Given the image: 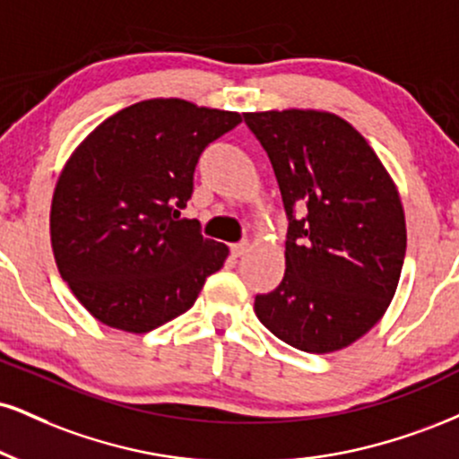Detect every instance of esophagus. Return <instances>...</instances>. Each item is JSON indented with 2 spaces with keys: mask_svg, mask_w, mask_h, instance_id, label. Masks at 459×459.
<instances>
[{
  "mask_svg": "<svg viewBox=\"0 0 459 459\" xmlns=\"http://www.w3.org/2000/svg\"><path fill=\"white\" fill-rule=\"evenodd\" d=\"M247 247H250V244H247V241H241V244L230 246V254H233L235 258H239V256H244V254L247 252Z\"/></svg>",
  "mask_w": 459,
  "mask_h": 459,
  "instance_id": "obj_1",
  "label": "esophagus"
}]
</instances>
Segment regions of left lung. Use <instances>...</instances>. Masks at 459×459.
Masks as SVG:
<instances>
[{
	"label": "left lung",
	"instance_id": "1",
	"mask_svg": "<svg viewBox=\"0 0 459 459\" xmlns=\"http://www.w3.org/2000/svg\"><path fill=\"white\" fill-rule=\"evenodd\" d=\"M244 119L272 160L289 215L284 278L256 295L254 312L299 351L346 349L383 318L400 282L406 220L394 179L338 115L289 108Z\"/></svg>",
	"mask_w": 459,
	"mask_h": 459
}]
</instances>
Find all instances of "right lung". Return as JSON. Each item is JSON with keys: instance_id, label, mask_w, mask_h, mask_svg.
Returning a JSON list of instances; mask_svg holds the SVG:
<instances>
[{"instance_id": "1", "label": "right lung", "mask_w": 459, "mask_h": 459, "mask_svg": "<svg viewBox=\"0 0 459 459\" xmlns=\"http://www.w3.org/2000/svg\"><path fill=\"white\" fill-rule=\"evenodd\" d=\"M241 115L153 98L104 119L74 149L51 203L59 273L87 312L147 333L190 310L229 247L179 220L203 149Z\"/></svg>"}]
</instances>
